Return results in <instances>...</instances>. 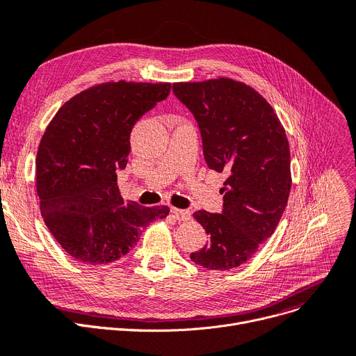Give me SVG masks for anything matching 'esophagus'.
<instances>
[{
	"label": "esophagus",
	"mask_w": 356,
	"mask_h": 356,
	"mask_svg": "<svg viewBox=\"0 0 356 356\" xmlns=\"http://www.w3.org/2000/svg\"><path fill=\"white\" fill-rule=\"evenodd\" d=\"M173 215L176 216L177 220H189L192 218V213L191 211H186V209H177V208H173L172 209Z\"/></svg>",
	"instance_id": "obj_1"
}]
</instances>
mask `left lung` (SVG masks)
<instances>
[{
	"mask_svg": "<svg viewBox=\"0 0 356 356\" xmlns=\"http://www.w3.org/2000/svg\"><path fill=\"white\" fill-rule=\"evenodd\" d=\"M173 92L197 121L208 167L228 175L222 213H193L209 241L191 259L208 270L236 268L273 235L286 209L291 188L286 131L273 106L242 82H180Z\"/></svg>",
	"mask_w": 356,
	"mask_h": 356,
	"instance_id": "obj_1",
	"label": "left lung"
}]
</instances>
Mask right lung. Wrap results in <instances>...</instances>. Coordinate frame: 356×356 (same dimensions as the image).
<instances>
[{"label":"right lung","mask_w":356,"mask_h":356,"mask_svg":"<svg viewBox=\"0 0 356 356\" xmlns=\"http://www.w3.org/2000/svg\"><path fill=\"white\" fill-rule=\"evenodd\" d=\"M170 93V83L108 82L67 101L54 115L35 160L46 227L79 263L109 264L137 245L143 229L168 215L121 197L117 173L136 122Z\"/></svg>","instance_id":"right-lung-1"}]
</instances>
